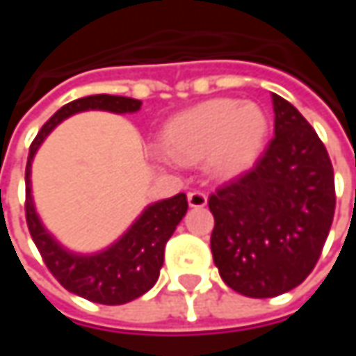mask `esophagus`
<instances>
[{"label": "esophagus", "instance_id": "1", "mask_svg": "<svg viewBox=\"0 0 356 356\" xmlns=\"http://www.w3.org/2000/svg\"><path fill=\"white\" fill-rule=\"evenodd\" d=\"M188 204H190V208H204L208 204V196L200 190H192L188 194Z\"/></svg>", "mask_w": 356, "mask_h": 356}]
</instances>
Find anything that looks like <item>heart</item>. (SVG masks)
I'll use <instances>...</instances> for the list:
<instances>
[{
    "label": "heart",
    "mask_w": 356,
    "mask_h": 356,
    "mask_svg": "<svg viewBox=\"0 0 356 356\" xmlns=\"http://www.w3.org/2000/svg\"><path fill=\"white\" fill-rule=\"evenodd\" d=\"M267 132L269 120L257 104L212 99L172 118L162 132V143L176 160L206 158L213 174L238 176L257 162Z\"/></svg>",
    "instance_id": "b5f03b06"
}]
</instances>
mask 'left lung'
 Instances as JSON below:
<instances>
[{"label": "left lung", "instance_id": "obj_1", "mask_svg": "<svg viewBox=\"0 0 356 356\" xmlns=\"http://www.w3.org/2000/svg\"><path fill=\"white\" fill-rule=\"evenodd\" d=\"M275 136L252 170L213 192V264L245 297L291 291L319 261L335 216L327 148L293 104L273 95Z\"/></svg>", "mask_w": 356, "mask_h": 356}]
</instances>
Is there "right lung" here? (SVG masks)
Returning <instances> with one entry per match:
<instances>
[{
    "mask_svg": "<svg viewBox=\"0 0 356 356\" xmlns=\"http://www.w3.org/2000/svg\"><path fill=\"white\" fill-rule=\"evenodd\" d=\"M140 104L143 103L136 99L117 95H90L76 99L61 106L49 118L29 146V158L25 166V218L29 234L55 280L67 291L85 297L92 303L122 305L144 295L156 283L160 267L164 264L166 241L188 210L186 194H176L168 200L150 204L127 229V234L111 248L92 255H79L55 241L35 212L31 196V162L49 132L67 117L83 111H108L124 115L136 113Z\"/></svg>",
    "mask_w": 356,
    "mask_h": 356,
    "instance_id": "right-lung-1",
    "label": "right lung"
}]
</instances>
